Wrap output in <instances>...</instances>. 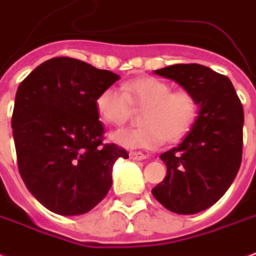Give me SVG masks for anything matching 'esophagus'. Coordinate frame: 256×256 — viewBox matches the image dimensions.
<instances>
[{
    "label": "esophagus",
    "instance_id": "obj_1",
    "mask_svg": "<svg viewBox=\"0 0 256 256\" xmlns=\"http://www.w3.org/2000/svg\"><path fill=\"white\" fill-rule=\"evenodd\" d=\"M130 158H132V160H136V162H142V160L146 158V156L141 152H132L130 153Z\"/></svg>",
    "mask_w": 256,
    "mask_h": 256
}]
</instances>
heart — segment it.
Wrapping results in <instances>:
<instances>
[{
    "label": "heart",
    "instance_id": "heart-1",
    "mask_svg": "<svg viewBox=\"0 0 256 256\" xmlns=\"http://www.w3.org/2000/svg\"><path fill=\"white\" fill-rule=\"evenodd\" d=\"M132 106L144 110L140 118L142 128L110 134L114 144L126 149H156L166 140L179 141L190 132L198 114V102L190 90H174L168 82L154 77L128 81L122 90L108 86L94 102L99 118L112 126L126 122Z\"/></svg>",
    "mask_w": 256,
    "mask_h": 256
}]
</instances>
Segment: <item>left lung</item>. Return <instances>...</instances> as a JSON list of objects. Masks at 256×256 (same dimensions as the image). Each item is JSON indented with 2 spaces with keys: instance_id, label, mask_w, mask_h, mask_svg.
<instances>
[{
  "instance_id": "left-lung-1",
  "label": "left lung",
  "mask_w": 256,
  "mask_h": 256,
  "mask_svg": "<svg viewBox=\"0 0 256 256\" xmlns=\"http://www.w3.org/2000/svg\"><path fill=\"white\" fill-rule=\"evenodd\" d=\"M190 90L198 102L196 122L171 150L162 153L166 176L152 190L166 209L196 214L224 196L242 164L243 106L228 77L198 64L154 70Z\"/></svg>"
}]
</instances>
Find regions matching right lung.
Listing matches in <instances>:
<instances>
[{
    "label": "right lung",
    "instance_id": "right-lung-1",
    "mask_svg": "<svg viewBox=\"0 0 256 256\" xmlns=\"http://www.w3.org/2000/svg\"><path fill=\"white\" fill-rule=\"evenodd\" d=\"M119 80L74 58L43 62L18 85L12 116L22 180L42 205L60 216L90 212L107 196L112 166L128 153L103 145L99 94Z\"/></svg>",
    "mask_w": 256,
    "mask_h": 256
}]
</instances>
